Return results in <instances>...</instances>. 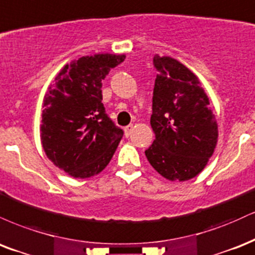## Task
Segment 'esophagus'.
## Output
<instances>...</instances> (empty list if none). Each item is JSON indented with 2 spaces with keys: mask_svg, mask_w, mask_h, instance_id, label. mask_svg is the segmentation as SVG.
<instances>
[{
  "mask_svg": "<svg viewBox=\"0 0 255 255\" xmlns=\"http://www.w3.org/2000/svg\"><path fill=\"white\" fill-rule=\"evenodd\" d=\"M132 130H133V125H132V124H130V125H128V127H125V128H124L125 136H127V137L130 136L131 132H132Z\"/></svg>",
  "mask_w": 255,
  "mask_h": 255,
  "instance_id": "34e87169",
  "label": "esophagus"
}]
</instances>
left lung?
<instances>
[{
	"instance_id": "left-lung-1",
	"label": "left lung",
	"mask_w": 255,
	"mask_h": 255,
	"mask_svg": "<svg viewBox=\"0 0 255 255\" xmlns=\"http://www.w3.org/2000/svg\"><path fill=\"white\" fill-rule=\"evenodd\" d=\"M157 75L150 125L155 139L145 156L158 174L186 181L205 168L218 139V125L199 79L168 56L154 57Z\"/></svg>"
}]
</instances>
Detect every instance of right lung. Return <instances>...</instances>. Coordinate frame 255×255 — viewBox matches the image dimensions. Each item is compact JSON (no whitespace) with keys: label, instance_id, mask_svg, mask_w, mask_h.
Masks as SVG:
<instances>
[{"label":"right lung","instance_id":"right-lung-1","mask_svg":"<svg viewBox=\"0 0 255 255\" xmlns=\"http://www.w3.org/2000/svg\"><path fill=\"white\" fill-rule=\"evenodd\" d=\"M125 55L97 53L64 65L44 98L40 140L49 160L70 176L97 175L110 163L123 130L105 113L103 81Z\"/></svg>","mask_w":255,"mask_h":255}]
</instances>
